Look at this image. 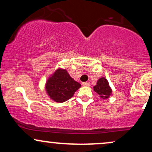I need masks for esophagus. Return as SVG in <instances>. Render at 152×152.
Wrapping results in <instances>:
<instances>
[{"mask_svg": "<svg viewBox=\"0 0 152 152\" xmlns=\"http://www.w3.org/2000/svg\"><path fill=\"white\" fill-rule=\"evenodd\" d=\"M82 85H83V86H89L90 83H88V82H83V83H82Z\"/></svg>", "mask_w": 152, "mask_h": 152, "instance_id": "obj_1", "label": "esophagus"}]
</instances>
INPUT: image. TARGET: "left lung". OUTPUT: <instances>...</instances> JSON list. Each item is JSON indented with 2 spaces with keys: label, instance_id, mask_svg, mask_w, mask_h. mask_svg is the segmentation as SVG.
<instances>
[{
  "label": "left lung",
  "instance_id": "8db88e82",
  "mask_svg": "<svg viewBox=\"0 0 152 152\" xmlns=\"http://www.w3.org/2000/svg\"><path fill=\"white\" fill-rule=\"evenodd\" d=\"M94 91L103 99H108L112 94V90L109 86V82L104 77L100 78L97 81L96 85L94 86Z\"/></svg>",
  "mask_w": 152,
  "mask_h": 152
}]
</instances>
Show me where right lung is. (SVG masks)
I'll return each mask as SVG.
<instances>
[{"instance_id": "right-lung-1", "label": "right lung", "mask_w": 152, "mask_h": 152, "mask_svg": "<svg viewBox=\"0 0 152 152\" xmlns=\"http://www.w3.org/2000/svg\"><path fill=\"white\" fill-rule=\"evenodd\" d=\"M81 86L66 69H58L48 78L45 88L50 99L56 102L63 103L71 99Z\"/></svg>"}]
</instances>
